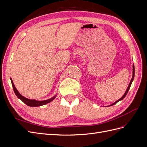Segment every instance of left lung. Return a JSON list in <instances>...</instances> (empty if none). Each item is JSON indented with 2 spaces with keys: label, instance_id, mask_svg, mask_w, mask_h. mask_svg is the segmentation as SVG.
Segmentation results:
<instances>
[{
  "label": "left lung",
  "instance_id": "obj_1",
  "mask_svg": "<svg viewBox=\"0 0 147 147\" xmlns=\"http://www.w3.org/2000/svg\"><path fill=\"white\" fill-rule=\"evenodd\" d=\"M134 74H135V69H134V65L133 64V65H132V78H131V82H130V83H129V86H127V90H126V92H124V95L121 97V98H120L119 99H118V100H117V101H115L114 103H113L112 104H111V105H108L107 107H109V106H112V105H115V104H116L118 102H119V101H120V100H123L124 97H125V96L127 95V92H128V91H129V88H130V87H131V84H132V82H133V80H134Z\"/></svg>",
  "mask_w": 147,
  "mask_h": 147
}]
</instances>
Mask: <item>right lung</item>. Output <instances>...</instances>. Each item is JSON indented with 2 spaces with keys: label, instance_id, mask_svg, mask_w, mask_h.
Listing matches in <instances>:
<instances>
[{
  "label": "right lung",
  "instance_id": "right-lung-1",
  "mask_svg": "<svg viewBox=\"0 0 147 147\" xmlns=\"http://www.w3.org/2000/svg\"><path fill=\"white\" fill-rule=\"evenodd\" d=\"M11 80V84H12V86L13 88V90H14V92L15 93L16 96L18 97V98L20 99V100H21L23 101L24 104H26L27 105L30 106V107H39V106H42L43 105H45L47 104L48 103H50L52 100H54L57 94H56L55 96L52 97L50 99H48L47 100H35V99H29L26 98V97H24L22 96L20 93L18 92V91L17 90V89L16 88V87L15 86V84L13 82L12 79L10 78Z\"/></svg>",
  "mask_w": 147,
  "mask_h": 147
}]
</instances>
